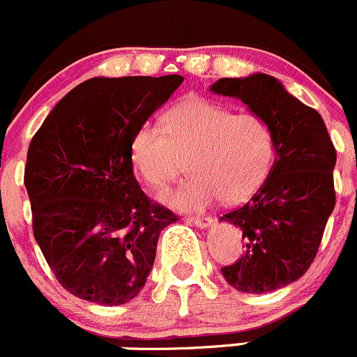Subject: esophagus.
Returning <instances> with one entry per match:
<instances>
[{
	"label": "esophagus",
	"mask_w": 357,
	"mask_h": 357,
	"mask_svg": "<svg viewBox=\"0 0 357 357\" xmlns=\"http://www.w3.org/2000/svg\"><path fill=\"white\" fill-rule=\"evenodd\" d=\"M188 221H189V223L196 225V227H200V228H207V227H211V225H212V218H198V215H196V218H189Z\"/></svg>",
	"instance_id": "esophagus-1"
}]
</instances>
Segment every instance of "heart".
<instances>
[{
  "instance_id": "1",
  "label": "heart",
  "mask_w": 357,
  "mask_h": 357,
  "mask_svg": "<svg viewBox=\"0 0 357 357\" xmlns=\"http://www.w3.org/2000/svg\"><path fill=\"white\" fill-rule=\"evenodd\" d=\"M182 157L192 175L166 196L172 207L204 211L219 198L228 205L241 204L266 182L276 157V136L255 111L234 113L191 96L166 111L162 129L143 123L130 139L134 168L159 191L182 172Z\"/></svg>"
}]
</instances>
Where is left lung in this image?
<instances>
[{
  "label": "left lung",
  "instance_id": "1",
  "mask_svg": "<svg viewBox=\"0 0 357 357\" xmlns=\"http://www.w3.org/2000/svg\"><path fill=\"white\" fill-rule=\"evenodd\" d=\"M214 93L243 100L273 126L276 157L266 182L227 219L243 234L244 253L221 269L246 294L273 292L299 280L315 260L335 208L336 150L319 111L267 74L223 77Z\"/></svg>",
  "mask_w": 357,
  "mask_h": 357
}]
</instances>
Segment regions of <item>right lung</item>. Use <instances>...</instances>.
<instances>
[{
    "label": "right lung",
    "instance_id": "obj_1",
    "mask_svg": "<svg viewBox=\"0 0 357 357\" xmlns=\"http://www.w3.org/2000/svg\"><path fill=\"white\" fill-rule=\"evenodd\" d=\"M182 81L176 74L84 81L29 143L24 185L35 241L72 296L116 306L145 287L159 235L178 218L142 191L130 139Z\"/></svg>",
    "mask_w": 357,
    "mask_h": 357
}]
</instances>
